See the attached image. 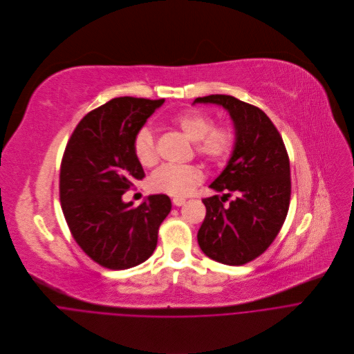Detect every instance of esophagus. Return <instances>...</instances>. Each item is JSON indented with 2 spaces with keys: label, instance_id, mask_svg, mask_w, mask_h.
I'll list each match as a JSON object with an SVG mask.
<instances>
[{
  "label": "esophagus",
  "instance_id": "obj_1",
  "mask_svg": "<svg viewBox=\"0 0 354 354\" xmlns=\"http://www.w3.org/2000/svg\"><path fill=\"white\" fill-rule=\"evenodd\" d=\"M172 203H174V205L180 207V205H183V204L186 203V200H185V198H182V197H175V198L172 200Z\"/></svg>",
  "mask_w": 354,
  "mask_h": 354
}]
</instances>
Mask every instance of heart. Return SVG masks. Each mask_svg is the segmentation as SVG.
Instances as JSON below:
<instances>
[{
  "label": "heart",
  "instance_id": "heart-1",
  "mask_svg": "<svg viewBox=\"0 0 354 354\" xmlns=\"http://www.w3.org/2000/svg\"><path fill=\"white\" fill-rule=\"evenodd\" d=\"M171 121L192 142H196V151L209 161H222L233 150V131L229 127H214V120L205 112L183 111L172 116ZM133 153L143 167H151L157 162V146L153 132L149 128H142L136 132ZM201 180L203 174L194 165L164 164L153 172L150 187L156 193L185 197L190 194Z\"/></svg>",
  "mask_w": 354,
  "mask_h": 354
}]
</instances>
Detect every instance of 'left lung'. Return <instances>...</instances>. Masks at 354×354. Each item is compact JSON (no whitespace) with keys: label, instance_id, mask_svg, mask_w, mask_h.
<instances>
[{"label":"left lung","instance_id":"1","mask_svg":"<svg viewBox=\"0 0 354 354\" xmlns=\"http://www.w3.org/2000/svg\"><path fill=\"white\" fill-rule=\"evenodd\" d=\"M194 102L222 105L232 118L236 139L227 165L209 185L227 193L203 198L207 212L197 242L209 259L243 266L270 248L286 219L292 187L288 151L260 108L225 94L198 97ZM232 194L237 198L225 206Z\"/></svg>","mask_w":354,"mask_h":354}]
</instances>
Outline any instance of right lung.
<instances>
[{"label":"right lung","instance_id":"right-lung-1","mask_svg":"<svg viewBox=\"0 0 354 354\" xmlns=\"http://www.w3.org/2000/svg\"><path fill=\"white\" fill-rule=\"evenodd\" d=\"M164 101L112 98L90 111L68 140L59 174L62 212L76 243L101 267H136L157 248L171 198L153 194L133 207L122 194L145 178L133 139Z\"/></svg>","mask_w":354,"mask_h":354}]
</instances>
